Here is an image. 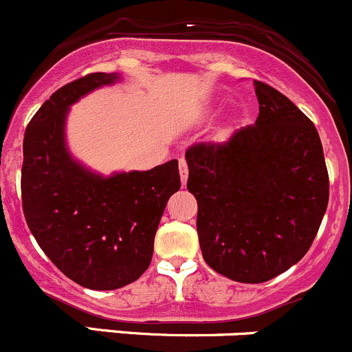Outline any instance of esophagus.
Wrapping results in <instances>:
<instances>
[{
    "label": "esophagus",
    "instance_id": "34e87169",
    "mask_svg": "<svg viewBox=\"0 0 352 352\" xmlns=\"http://www.w3.org/2000/svg\"><path fill=\"white\" fill-rule=\"evenodd\" d=\"M179 176H181V183H183V186L186 184V179H188V164L184 159H179Z\"/></svg>",
    "mask_w": 352,
    "mask_h": 352
}]
</instances>
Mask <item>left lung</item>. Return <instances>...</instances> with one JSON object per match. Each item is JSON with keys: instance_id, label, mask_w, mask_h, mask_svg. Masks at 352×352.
Instances as JSON below:
<instances>
[{"instance_id": "8db88e82", "label": "left lung", "mask_w": 352, "mask_h": 352, "mask_svg": "<svg viewBox=\"0 0 352 352\" xmlns=\"http://www.w3.org/2000/svg\"><path fill=\"white\" fill-rule=\"evenodd\" d=\"M253 85L260 104L255 124L184 154L204 260L246 284L265 283L298 263L329 204L315 124L279 90L258 80Z\"/></svg>"}]
</instances>
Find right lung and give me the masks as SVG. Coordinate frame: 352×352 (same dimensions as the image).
I'll return each instance as SVG.
<instances>
[{
    "instance_id": "1",
    "label": "right lung",
    "mask_w": 352,
    "mask_h": 352,
    "mask_svg": "<svg viewBox=\"0 0 352 352\" xmlns=\"http://www.w3.org/2000/svg\"><path fill=\"white\" fill-rule=\"evenodd\" d=\"M120 78L118 73H90L66 83L34 114L23 137L27 226L68 279L96 291L120 289L148 269L159 221L181 186L176 159L151 171L106 177L68 152L69 106Z\"/></svg>"
}]
</instances>
